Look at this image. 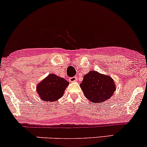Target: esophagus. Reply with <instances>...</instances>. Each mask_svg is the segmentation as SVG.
Instances as JSON below:
<instances>
[{"label":"esophagus","instance_id":"34e87169","mask_svg":"<svg viewBox=\"0 0 147 147\" xmlns=\"http://www.w3.org/2000/svg\"><path fill=\"white\" fill-rule=\"evenodd\" d=\"M69 80L70 82H72V83H73V82H76V81H77V78H76V77L70 78Z\"/></svg>","mask_w":147,"mask_h":147}]
</instances>
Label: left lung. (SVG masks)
Returning <instances> with one entry per match:
<instances>
[{
	"mask_svg": "<svg viewBox=\"0 0 147 147\" xmlns=\"http://www.w3.org/2000/svg\"><path fill=\"white\" fill-rule=\"evenodd\" d=\"M80 88L86 99L92 103H102L109 100L116 91L114 80L110 76L92 70L84 76Z\"/></svg>",
	"mask_w": 147,
	"mask_h": 147,
	"instance_id": "obj_1",
	"label": "left lung"
}]
</instances>
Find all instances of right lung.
Here are the masks:
<instances>
[{
	"label": "right lung",
	"mask_w": 147,
	"mask_h": 147,
	"mask_svg": "<svg viewBox=\"0 0 147 147\" xmlns=\"http://www.w3.org/2000/svg\"><path fill=\"white\" fill-rule=\"evenodd\" d=\"M68 85L69 82L64 78L51 74L38 84L36 90L42 100L53 102L63 96Z\"/></svg>",
	"instance_id": "1"
}]
</instances>
